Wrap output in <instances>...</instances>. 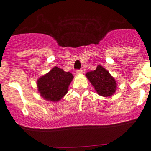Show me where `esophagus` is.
Segmentation results:
<instances>
[{"label":"esophagus","mask_w":151,"mask_h":151,"mask_svg":"<svg viewBox=\"0 0 151 151\" xmlns=\"http://www.w3.org/2000/svg\"><path fill=\"white\" fill-rule=\"evenodd\" d=\"M76 73H77V74H83V71L81 69L77 70V71H76Z\"/></svg>","instance_id":"esophagus-1"}]
</instances>
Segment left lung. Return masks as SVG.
<instances>
[{
    "label": "left lung",
    "instance_id": "left-lung-1",
    "mask_svg": "<svg viewBox=\"0 0 151 151\" xmlns=\"http://www.w3.org/2000/svg\"><path fill=\"white\" fill-rule=\"evenodd\" d=\"M85 76L97 93L101 96H111L116 91L117 82L115 78L101 65H98L94 71L87 72Z\"/></svg>",
    "mask_w": 151,
    "mask_h": 151
}]
</instances>
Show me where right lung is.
Returning a JSON list of instances; mask_svg holds the SVG:
<instances>
[{
    "mask_svg": "<svg viewBox=\"0 0 151 151\" xmlns=\"http://www.w3.org/2000/svg\"><path fill=\"white\" fill-rule=\"evenodd\" d=\"M73 78L71 73L55 66L38 79L36 83L38 92L47 101L58 102L67 93Z\"/></svg>",
    "mask_w": 151,
    "mask_h": 151,
    "instance_id": "add662e5",
    "label": "right lung"
}]
</instances>
